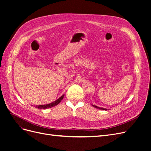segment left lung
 I'll return each instance as SVG.
<instances>
[{
    "mask_svg": "<svg viewBox=\"0 0 151 151\" xmlns=\"http://www.w3.org/2000/svg\"><path fill=\"white\" fill-rule=\"evenodd\" d=\"M92 106H94V108H98V109H103V110H107V109H106V108H100V107H98V106H95V105H93V104H92Z\"/></svg>",
    "mask_w": 151,
    "mask_h": 151,
    "instance_id": "obj_1",
    "label": "left lung"
}]
</instances>
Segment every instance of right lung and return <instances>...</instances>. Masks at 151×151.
Segmentation results:
<instances>
[{
  "label": "right lung",
  "mask_w": 151,
  "mask_h": 151,
  "mask_svg": "<svg viewBox=\"0 0 151 151\" xmlns=\"http://www.w3.org/2000/svg\"><path fill=\"white\" fill-rule=\"evenodd\" d=\"M63 96L64 95H62L60 98H59L58 99H57L56 101H55L51 103L50 104H44V105H38V106H36V108H37L38 109H47V108H52L55 106H56L58 104H59L60 103V101L62 100V99L63 98Z\"/></svg>",
  "instance_id": "add662e5"
}]
</instances>
